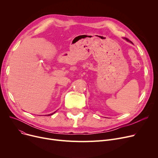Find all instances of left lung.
Segmentation results:
<instances>
[{
	"label": "left lung",
	"mask_w": 158,
	"mask_h": 158,
	"mask_svg": "<svg viewBox=\"0 0 158 158\" xmlns=\"http://www.w3.org/2000/svg\"><path fill=\"white\" fill-rule=\"evenodd\" d=\"M125 39H126V40H127V41H129V42H131V43H132V42H131V41H130V40H129V39H127V38H125Z\"/></svg>",
	"instance_id": "1"
}]
</instances>
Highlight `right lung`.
I'll return each mask as SVG.
<instances>
[{
    "label": "right lung",
    "mask_w": 158,
    "mask_h": 158,
    "mask_svg": "<svg viewBox=\"0 0 158 158\" xmlns=\"http://www.w3.org/2000/svg\"><path fill=\"white\" fill-rule=\"evenodd\" d=\"M56 113V111H55V112H54V113H52V114H48V116H49V115H52V114H54V113Z\"/></svg>",
    "instance_id": "right-lung-1"
}]
</instances>
